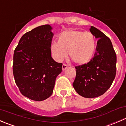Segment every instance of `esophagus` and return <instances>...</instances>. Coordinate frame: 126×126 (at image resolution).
<instances>
[{
    "label": "esophagus",
    "instance_id": "esophagus-1",
    "mask_svg": "<svg viewBox=\"0 0 126 126\" xmlns=\"http://www.w3.org/2000/svg\"><path fill=\"white\" fill-rule=\"evenodd\" d=\"M67 68H68V66H67L66 64H63V66H62V70H63V71L66 70Z\"/></svg>",
    "mask_w": 126,
    "mask_h": 126
}]
</instances>
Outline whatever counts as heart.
Wrapping results in <instances>:
<instances>
[{
    "mask_svg": "<svg viewBox=\"0 0 126 126\" xmlns=\"http://www.w3.org/2000/svg\"><path fill=\"white\" fill-rule=\"evenodd\" d=\"M97 47L96 38L91 32L68 29L60 34L58 41L51 44L50 50L53 58L62 62L68 55L76 64L83 65L94 57Z\"/></svg>",
    "mask_w": 126,
    "mask_h": 126,
    "instance_id": "1",
    "label": "heart"
}]
</instances>
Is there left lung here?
Returning a JSON list of instances; mask_svg holds the SVG:
<instances>
[{
	"instance_id": "8db88e82",
	"label": "left lung",
	"mask_w": 126,
	"mask_h": 126,
	"mask_svg": "<svg viewBox=\"0 0 126 126\" xmlns=\"http://www.w3.org/2000/svg\"><path fill=\"white\" fill-rule=\"evenodd\" d=\"M89 30L98 39L96 52L89 63L75 67L76 76L73 85L82 97L95 98L110 87L115 78L116 55L111 41L105 34L94 26Z\"/></svg>"
}]
</instances>
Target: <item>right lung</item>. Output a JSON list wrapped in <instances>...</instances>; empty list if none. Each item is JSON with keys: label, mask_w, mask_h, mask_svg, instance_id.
<instances>
[{"label": "right lung", "mask_w": 126, "mask_h": 126, "mask_svg": "<svg viewBox=\"0 0 126 126\" xmlns=\"http://www.w3.org/2000/svg\"><path fill=\"white\" fill-rule=\"evenodd\" d=\"M49 24L40 26L24 34L13 54V73L21 93L34 101L49 98L53 93L62 64L51 55L53 33Z\"/></svg>", "instance_id": "obj_1"}]
</instances>
